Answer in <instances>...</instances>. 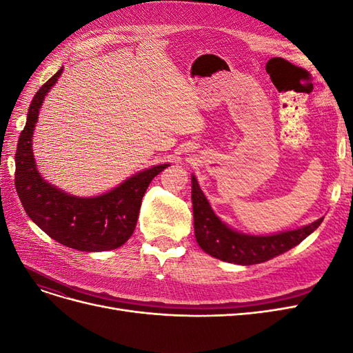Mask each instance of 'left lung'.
Here are the masks:
<instances>
[{
  "label": "left lung",
  "instance_id": "obj_1",
  "mask_svg": "<svg viewBox=\"0 0 353 353\" xmlns=\"http://www.w3.org/2000/svg\"><path fill=\"white\" fill-rule=\"evenodd\" d=\"M191 185H193L191 200H193L194 232L197 243L203 250L213 256V258L225 262L254 265L270 261L303 241L309 234L319 227V223L324 219L319 218L311 225L275 234V236H245V234H240L228 228L225 223L219 221L209 206V201L203 194L194 176L191 178Z\"/></svg>",
  "mask_w": 353,
  "mask_h": 353
}]
</instances>
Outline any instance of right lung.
I'll use <instances>...</instances> for the list:
<instances>
[{
	"label": "right lung",
	"mask_w": 353,
	"mask_h": 353,
	"mask_svg": "<svg viewBox=\"0 0 353 353\" xmlns=\"http://www.w3.org/2000/svg\"><path fill=\"white\" fill-rule=\"evenodd\" d=\"M61 72L63 69L42 85L29 105L16 150L17 196L28 216L52 240L81 252L113 250L132 236L147 187L169 165L145 169L109 193L90 199L69 196L42 179L32 153V134L41 104Z\"/></svg>",
	"instance_id": "right-lung-1"
}]
</instances>
